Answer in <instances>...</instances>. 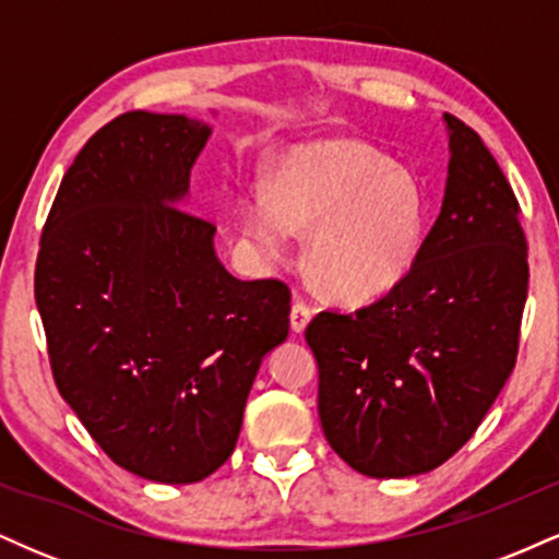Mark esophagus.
Masks as SVG:
<instances>
[{"instance_id":"1","label":"esophagus","mask_w":559,"mask_h":559,"mask_svg":"<svg viewBox=\"0 0 559 559\" xmlns=\"http://www.w3.org/2000/svg\"><path fill=\"white\" fill-rule=\"evenodd\" d=\"M310 318H312L310 307H307L301 299L294 301V305H292V331H294V333L305 331L307 323H310Z\"/></svg>"}]
</instances>
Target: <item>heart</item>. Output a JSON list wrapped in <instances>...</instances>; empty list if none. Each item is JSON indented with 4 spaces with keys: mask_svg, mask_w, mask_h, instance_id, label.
I'll use <instances>...</instances> for the list:
<instances>
[{
    "mask_svg": "<svg viewBox=\"0 0 559 559\" xmlns=\"http://www.w3.org/2000/svg\"><path fill=\"white\" fill-rule=\"evenodd\" d=\"M243 236L265 260H284L292 234L310 230L307 265L325 294L360 305L400 286L426 239V197L409 170L357 139L286 152L267 194L247 197Z\"/></svg>",
    "mask_w": 559,
    "mask_h": 559,
    "instance_id": "1",
    "label": "heart"
}]
</instances>
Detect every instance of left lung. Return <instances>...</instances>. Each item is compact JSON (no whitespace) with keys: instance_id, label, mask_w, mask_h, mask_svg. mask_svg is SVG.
Returning <instances> with one entry per match:
<instances>
[{"instance_id":"left-lung-1","label":"left lung","mask_w":559,"mask_h":559,"mask_svg":"<svg viewBox=\"0 0 559 559\" xmlns=\"http://www.w3.org/2000/svg\"><path fill=\"white\" fill-rule=\"evenodd\" d=\"M444 126V202L413 271L373 305L325 310L305 331L325 439L370 478L447 463L515 368L528 294L521 210L478 133L452 115Z\"/></svg>"}]
</instances>
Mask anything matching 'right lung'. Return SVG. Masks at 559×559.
Wrapping results in <instances>:
<instances>
[{"label":"right lung","mask_w":559,"mask_h":559,"mask_svg":"<svg viewBox=\"0 0 559 559\" xmlns=\"http://www.w3.org/2000/svg\"><path fill=\"white\" fill-rule=\"evenodd\" d=\"M213 126L133 110L62 178L36 260L55 383L115 465L197 484L234 452L262 360L286 342L292 294L241 281L215 226L186 213Z\"/></svg>","instance_id":"add662e5"}]
</instances>
